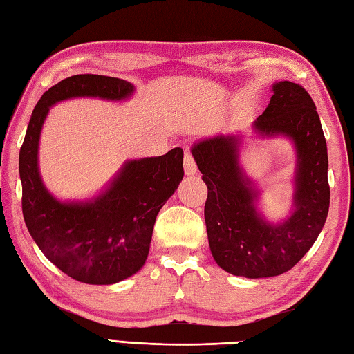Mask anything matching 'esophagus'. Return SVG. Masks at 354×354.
Here are the masks:
<instances>
[{
    "instance_id": "esophagus-1",
    "label": "esophagus",
    "mask_w": 354,
    "mask_h": 354,
    "mask_svg": "<svg viewBox=\"0 0 354 354\" xmlns=\"http://www.w3.org/2000/svg\"><path fill=\"white\" fill-rule=\"evenodd\" d=\"M183 168H185V174L186 176H196L197 174V165L194 162V157L191 154H185V160H183Z\"/></svg>"
}]
</instances>
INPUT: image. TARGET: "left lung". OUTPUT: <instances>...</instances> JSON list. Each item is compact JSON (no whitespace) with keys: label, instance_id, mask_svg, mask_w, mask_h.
I'll return each mask as SVG.
<instances>
[{"label":"left lung","instance_id":"1","mask_svg":"<svg viewBox=\"0 0 354 354\" xmlns=\"http://www.w3.org/2000/svg\"><path fill=\"white\" fill-rule=\"evenodd\" d=\"M254 122L261 136H286L297 149L293 212L270 225L257 211L258 192L238 162L240 136L217 134L194 143L192 156L207 186L209 248L223 270L269 278L290 270L313 246L330 206L327 143L313 99L301 85L281 81Z\"/></svg>","mask_w":354,"mask_h":354}]
</instances>
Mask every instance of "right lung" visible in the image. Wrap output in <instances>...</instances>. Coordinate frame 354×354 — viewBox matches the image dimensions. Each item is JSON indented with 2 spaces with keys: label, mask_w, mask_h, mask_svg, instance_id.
<instances>
[{
  "label": "right lung",
  "mask_w": 354,
  "mask_h": 354,
  "mask_svg": "<svg viewBox=\"0 0 354 354\" xmlns=\"http://www.w3.org/2000/svg\"><path fill=\"white\" fill-rule=\"evenodd\" d=\"M134 86L119 77L76 75L36 104L19 149L26 226L42 254L85 284H114L145 264L157 214L183 178V149L127 162L105 192L88 201L56 200L42 183L38 147L50 106L71 97L122 100Z\"/></svg>",
  "instance_id": "1"
}]
</instances>
